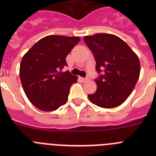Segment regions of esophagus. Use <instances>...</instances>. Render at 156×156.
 I'll list each match as a JSON object with an SVG mask.
<instances>
[{"mask_svg": "<svg viewBox=\"0 0 156 156\" xmlns=\"http://www.w3.org/2000/svg\"><path fill=\"white\" fill-rule=\"evenodd\" d=\"M80 80H81L83 81V82H85V81H87V80H89V77H85V78L80 77Z\"/></svg>", "mask_w": 156, "mask_h": 156, "instance_id": "34e87169", "label": "esophagus"}]
</instances>
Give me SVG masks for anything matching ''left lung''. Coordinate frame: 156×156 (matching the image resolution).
Instances as JSON below:
<instances>
[{"label": "left lung", "mask_w": 156, "mask_h": 156, "mask_svg": "<svg viewBox=\"0 0 156 156\" xmlns=\"http://www.w3.org/2000/svg\"><path fill=\"white\" fill-rule=\"evenodd\" d=\"M85 44L96 61L97 90L88 98L93 104L111 108L120 105L133 91L140 75V61L126 42L112 34L86 36Z\"/></svg>", "instance_id": "left-lung-1"}]
</instances>
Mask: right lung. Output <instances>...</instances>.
<instances>
[{"instance_id":"1","label":"right lung","mask_w":156,"mask_h":156,"mask_svg":"<svg viewBox=\"0 0 156 156\" xmlns=\"http://www.w3.org/2000/svg\"><path fill=\"white\" fill-rule=\"evenodd\" d=\"M80 41L79 37L47 36L23 57L19 69L22 85L37 108L55 111L67 102L70 87L77 77L61 70L67 66V55Z\"/></svg>"}]
</instances>
